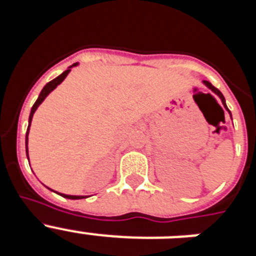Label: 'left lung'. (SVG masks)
<instances>
[{"instance_id":"8db88e82","label":"left lung","mask_w":256,"mask_h":256,"mask_svg":"<svg viewBox=\"0 0 256 256\" xmlns=\"http://www.w3.org/2000/svg\"><path fill=\"white\" fill-rule=\"evenodd\" d=\"M204 84L206 86V87L209 88V90H212V91L214 92V94H216V96L219 97V98H220V101H222V104H223V106H224V108H226V110H227L228 112H230V108H227V105H226V98H224V96H223V94H222V92L219 91L218 88H216V87H214V86H212V83H210V82H208V80H204ZM230 118H232V115H230Z\"/></svg>"}]
</instances>
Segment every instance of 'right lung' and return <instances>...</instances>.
I'll return each mask as SVG.
<instances>
[{"instance_id":"right-lung-1","label":"right lung","mask_w":256,"mask_h":256,"mask_svg":"<svg viewBox=\"0 0 256 256\" xmlns=\"http://www.w3.org/2000/svg\"><path fill=\"white\" fill-rule=\"evenodd\" d=\"M76 65H78V62H76V64H73V65H70V66L68 68V70H65L64 73L60 74V76H56L55 79H52L51 82L47 83V84L44 87V90L40 91V96H38L37 101H36V102H34L33 108H32L30 115H29L28 130H26V158H28V160H29V155H28V134H29V126H30L32 119H33V114H34V112H36V110H37V108H38V106H40V104L44 102V98H46V97L48 96V94H51V92L54 91V90H55V88L58 87V86L60 84V83L62 82V80H64L65 78H66V76H68V74H69V72H70V70H72V68L76 66ZM50 190H51V188H50ZM60 196H62V198H72V200H79V198H88V196H74V195H65V194H60Z\"/></svg>"}]
</instances>
